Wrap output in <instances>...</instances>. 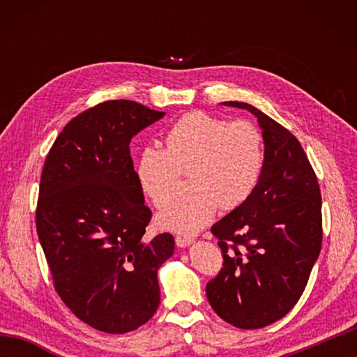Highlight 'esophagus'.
Listing matches in <instances>:
<instances>
[{
    "label": "esophagus",
    "mask_w": 357,
    "mask_h": 357,
    "mask_svg": "<svg viewBox=\"0 0 357 357\" xmlns=\"http://www.w3.org/2000/svg\"><path fill=\"white\" fill-rule=\"evenodd\" d=\"M193 243L192 238H187V236H176V245L181 247V249H185V247H189Z\"/></svg>",
    "instance_id": "obj_1"
}]
</instances>
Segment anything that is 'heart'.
I'll return each mask as SVG.
<instances>
[{
  "instance_id": "1",
  "label": "heart",
  "mask_w": 357,
  "mask_h": 357,
  "mask_svg": "<svg viewBox=\"0 0 357 357\" xmlns=\"http://www.w3.org/2000/svg\"><path fill=\"white\" fill-rule=\"evenodd\" d=\"M263 137L249 121H233L192 112L167 132L165 149L144 148L137 162V179L155 208L176 198L181 173H189L192 193L157 215L164 229L195 234L214 219L219 206L244 204L261 178Z\"/></svg>"
}]
</instances>
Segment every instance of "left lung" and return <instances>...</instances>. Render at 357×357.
I'll return each instance as SVG.
<instances>
[{
  "instance_id": "left-lung-1",
  "label": "left lung",
  "mask_w": 357,
  "mask_h": 357,
  "mask_svg": "<svg viewBox=\"0 0 357 357\" xmlns=\"http://www.w3.org/2000/svg\"><path fill=\"white\" fill-rule=\"evenodd\" d=\"M255 114L264 165L255 192L214 223L223 268L206 285L211 307L239 329H259L299 301L321 250V195L309 159L291 132L250 104L222 102ZM227 242H233V252Z\"/></svg>"
}]
</instances>
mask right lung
Returning <instances> with one entry per match:
<instances>
[{"label":"right lung","mask_w":357,"mask_h":357,"mask_svg":"<svg viewBox=\"0 0 357 357\" xmlns=\"http://www.w3.org/2000/svg\"><path fill=\"white\" fill-rule=\"evenodd\" d=\"M165 116L107 100L66 126L45 159L36 227L55 288L77 318L107 334L148 321L160 304L157 271L170 233L144 236L151 209L132 164V137Z\"/></svg>","instance_id":"add662e5"}]
</instances>
